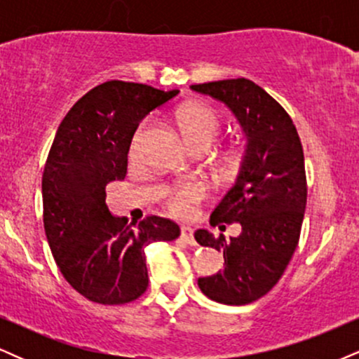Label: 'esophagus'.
<instances>
[{"label":"esophagus","instance_id":"esophagus-1","mask_svg":"<svg viewBox=\"0 0 359 359\" xmlns=\"http://www.w3.org/2000/svg\"><path fill=\"white\" fill-rule=\"evenodd\" d=\"M180 240L187 243V245L194 246L196 245V240H194V231L192 228H189V226H182V229H180Z\"/></svg>","mask_w":359,"mask_h":359}]
</instances>
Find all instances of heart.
Masks as SVG:
<instances>
[{"label": "heart", "instance_id": "heart-1", "mask_svg": "<svg viewBox=\"0 0 359 359\" xmlns=\"http://www.w3.org/2000/svg\"><path fill=\"white\" fill-rule=\"evenodd\" d=\"M148 125L143 121L135 131L131 151L137 150L140 138ZM175 125L182 133L189 147L209 148L221 135L222 123L219 114L205 104H184L175 111ZM204 185L199 182L180 184L170 189L167 196V208L175 217H191L196 211V204L204 199Z\"/></svg>", "mask_w": 359, "mask_h": 359}]
</instances>
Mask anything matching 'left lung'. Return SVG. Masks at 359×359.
Wrapping results in <instances>:
<instances>
[{
	"label": "left lung",
	"instance_id": "8db88e82",
	"mask_svg": "<svg viewBox=\"0 0 359 359\" xmlns=\"http://www.w3.org/2000/svg\"><path fill=\"white\" fill-rule=\"evenodd\" d=\"M191 89L224 102L246 135L236 180L211 214L212 226L240 222V236L216 238L208 229L194 234L224 257V270L197 280L201 292L226 306H245L273 288L297 248L307 203L302 143L287 111L253 81Z\"/></svg>",
	"mask_w": 359,
	"mask_h": 359
}]
</instances>
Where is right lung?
<instances>
[{
    "label": "right lung",
    "instance_id": "right-lung-1",
    "mask_svg": "<svg viewBox=\"0 0 359 359\" xmlns=\"http://www.w3.org/2000/svg\"><path fill=\"white\" fill-rule=\"evenodd\" d=\"M177 94L108 81L72 106L53 138L42 177L45 234L60 273L90 302L138 299L148 287L145 246L179 238V226L167 217L128 224L113 216L104 191L125 179L140 121Z\"/></svg>",
    "mask_w": 359,
    "mask_h": 359
}]
</instances>
